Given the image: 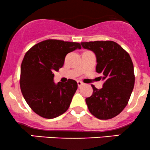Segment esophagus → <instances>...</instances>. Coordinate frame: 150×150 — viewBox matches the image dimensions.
<instances>
[{
    "mask_svg": "<svg viewBox=\"0 0 150 150\" xmlns=\"http://www.w3.org/2000/svg\"><path fill=\"white\" fill-rule=\"evenodd\" d=\"M77 85H78V87H81L83 85V83L81 81H77Z\"/></svg>",
    "mask_w": 150,
    "mask_h": 150,
    "instance_id": "1",
    "label": "esophagus"
}]
</instances>
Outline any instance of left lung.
<instances>
[{"instance_id":"left-lung-1","label":"left lung","mask_w":150,"mask_h":150,"mask_svg":"<svg viewBox=\"0 0 150 150\" xmlns=\"http://www.w3.org/2000/svg\"><path fill=\"white\" fill-rule=\"evenodd\" d=\"M97 58L96 72L104 80L103 87L92 85L93 94L86 98V104L93 116L101 120L116 116L128 104L135 84V75L130 55L112 41L81 42Z\"/></svg>"}]
</instances>
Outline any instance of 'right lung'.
<instances>
[{
	"mask_svg": "<svg viewBox=\"0 0 150 150\" xmlns=\"http://www.w3.org/2000/svg\"><path fill=\"white\" fill-rule=\"evenodd\" d=\"M80 49L79 43L47 39L32 46L22 62L20 85L26 102L45 118H54L69 108L77 89L75 80L53 82L55 71L64 64L68 53Z\"/></svg>",
	"mask_w": 150,
	"mask_h": 150,
	"instance_id": "right-lung-1",
	"label": "right lung"
}]
</instances>
